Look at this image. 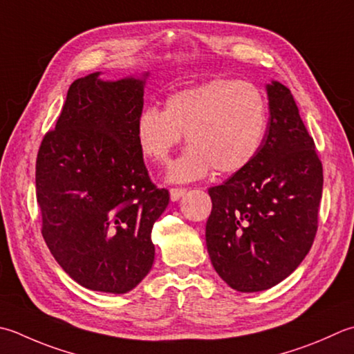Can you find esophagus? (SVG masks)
I'll use <instances>...</instances> for the list:
<instances>
[{
    "label": "esophagus",
    "mask_w": 354,
    "mask_h": 354,
    "mask_svg": "<svg viewBox=\"0 0 354 354\" xmlns=\"http://www.w3.org/2000/svg\"><path fill=\"white\" fill-rule=\"evenodd\" d=\"M187 193V189L184 187H175V189H170V199L175 203V201H179Z\"/></svg>",
    "instance_id": "34e87169"
}]
</instances>
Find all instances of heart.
<instances>
[{
    "instance_id": "1",
    "label": "heart",
    "mask_w": 354,
    "mask_h": 354,
    "mask_svg": "<svg viewBox=\"0 0 354 354\" xmlns=\"http://www.w3.org/2000/svg\"><path fill=\"white\" fill-rule=\"evenodd\" d=\"M267 126L268 104L258 86L213 80L171 93L164 110L145 107L136 138L145 158L165 164L185 135L190 145L170 165L169 179L189 183L213 169L219 175L247 169L259 153Z\"/></svg>"
}]
</instances>
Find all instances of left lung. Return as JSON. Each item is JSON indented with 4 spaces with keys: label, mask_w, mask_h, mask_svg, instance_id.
<instances>
[{
    "label": "left lung",
    "mask_w": 354,
    "mask_h": 354,
    "mask_svg": "<svg viewBox=\"0 0 354 354\" xmlns=\"http://www.w3.org/2000/svg\"><path fill=\"white\" fill-rule=\"evenodd\" d=\"M270 118L258 156L212 187L205 244L216 273L242 293L274 287L299 267L317 230L322 164L290 90L266 86Z\"/></svg>",
    "instance_id": "left-lung-1"
}]
</instances>
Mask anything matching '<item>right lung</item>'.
Instances as JSON below:
<instances>
[{"mask_svg":"<svg viewBox=\"0 0 354 354\" xmlns=\"http://www.w3.org/2000/svg\"><path fill=\"white\" fill-rule=\"evenodd\" d=\"M72 82L37 158L43 238L62 270L93 292L133 290L155 261L151 228L169 190L150 181L136 138L149 72Z\"/></svg>","mask_w":354,"mask_h":354,"instance_id":"1","label":"right lung"}]
</instances>
